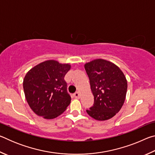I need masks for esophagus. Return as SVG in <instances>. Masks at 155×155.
Segmentation results:
<instances>
[{
    "label": "esophagus",
    "instance_id": "esophagus-1",
    "mask_svg": "<svg viewBox=\"0 0 155 155\" xmlns=\"http://www.w3.org/2000/svg\"><path fill=\"white\" fill-rule=\"evenodd\" d=\"M74 97L75 98H77V99L80 98V94H79V92H78V91H77V92H75L74 94Z\"/></svg>",
    "mask_w": 155,
    "mask_h": 155
}]
</instances>
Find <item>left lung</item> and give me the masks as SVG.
Here are the masks:
<instances>
[{
	"label": "left lung",
	"instance_id": "1",
	"mask_svg": "<svg viewBox=\"0 0 155 155\" xmlns=\"http://www.w3.org/2000/svg\"><path fill=\"white\" fill-rule=\"evenodd\" d=\"M85 69L94 97L93 106L86 110L97 120H107L118 113L124 103L127 81L113 63L98 59L87 63Z\"/></svg>",
	"mask_w": 155,
	"mask_h": 155
}]
</instances>
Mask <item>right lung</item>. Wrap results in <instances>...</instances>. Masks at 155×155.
Wrapping results in <instances>:
<instances>
[{
    "label": "right lung",
    "instance_id": "right-lung-1",
    "mask_svg": "<svg viewBox=\"0 0 155 155\" xmlns=\"http://www.w3.org/2000/svg\"><path fill=\"white\" fill-rule=\"evenodd\" d=\"M69 64L48 60L28 71L23 81L26 99L33 112L46 119L55 118L64 112L71 101L68 93L65 75Z\"/></svg>",
    "mask_w": 155,
    "mask_h": 155
}]
</instances>
